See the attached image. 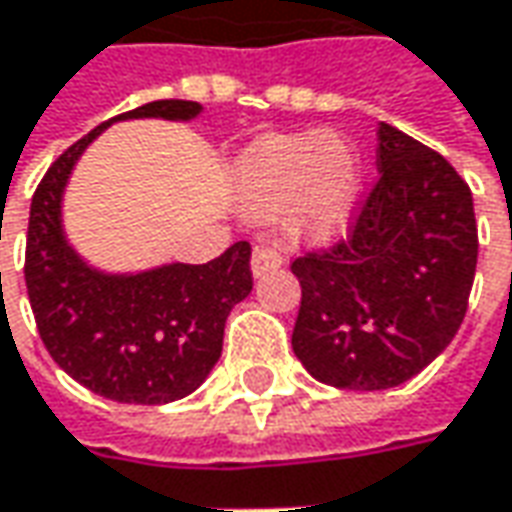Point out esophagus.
Listing matches in <instances>:
<instances>
[{
	"mask_svg": "<svg viewBox=\"0 0 512 512\" xmlns=\"http://www.w3.org/2000/svg\"><path fill=\"white\" fill-rule=\"evenodd\" d=\"M280 266H283L280 252L266 249V246H257L255 252H252V274H255V277H263V274L274 272V269H280Z\"/></svg>",
	"mask_w": 512,
	"mask_h": 512,
	"instance_id": "1",
	"label": "esophagus"
}]
</instances>
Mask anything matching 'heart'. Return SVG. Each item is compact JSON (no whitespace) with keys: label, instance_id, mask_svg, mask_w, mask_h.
<instances>
[{"label":"heart","instance_id":"heart-1","mask_svg":"<svg viewBox=\"0 0 512 512\" xmlns=\"http://www.w3.org/2000/svg\"><path fill=\"white\" fill-rule=\"evenodd\" d=\"M362 169L348 144L328 130L255 144L235 164V195L255 221H277L297 243L323 246L343 235L357 212Z\"/></svg>","mask_w":512,"mask_h":512}]
</instances>
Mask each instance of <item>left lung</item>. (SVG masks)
<instances>
[{"label": "left lung", "mask_w": 512, "mask_h": 512, "mask_svg": "<svg viewBox=\"0 0 512 512\" xmlns=\"http://www.w3.org/2000/svg\"><path fill=\"white\" fill-rule=\"evenodd\" d=\"M377 138L379 181L348 240L291 263L303 289L291 348L311 377L348 391L402 385L448 348L479 255L456 169L391 124Z\"/></svg>", "instance_id": "left-lung-1"}]
</instances>
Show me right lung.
Returning a JSON list of instances; mask_svg holds the SVG:
<instances>
[{"instance_id": "obj_1", "label": "right lung", "mask_w": 512, "mask_h": 512, "mask_svg": "<svg viewBox=\"0 0 512 512\" xmlns=\"http://www.w3.org/2000/svg\"><path fill=\"white\" fill-rule=\"evenodd\" d=\"M198 101H150L76 141L47 169L30 203L25 283L50 357L93 394L130 405H167L192 394L221 360L229 311L252 291V246L144 272L90 266L64 235L62 201L84 150L115 121H192Z\"/></svg>"}]
</instances>
